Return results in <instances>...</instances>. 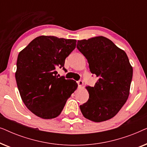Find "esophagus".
I'll return each mask as SVG.
<instances>
[{
	"instance_id": "obj_1",
	"label": "esophagus",
	"mask_w": 147,
	"mask_h": 147,
	"mask_svg": "<svg viewBox=\"0 0 147 147\" xmlns=\"http://www.w3.org/2000/svg\"><path fill=\"white\" fill-rule=\"evenodd\" d=\"M78 84L79 87H82V86H83L84 85V82L83 81H82V80H79V81L78 82Z\"/></svg>"
}]
</instances>
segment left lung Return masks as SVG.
Instances as JSON below:
<instances>
[{"instance_id": "left-lung-1", "label": "left lung", "mask_w": 147, "mask_h": 147, "mask_svg": "<svg viewBox=\"0 0 147 147\" xmlns=\"http://www.w3.org/2000/svg\"><path fill=\"white\" fill-rule=\"evenodd\" d=\"M77 48L88 59L92 74L99 78L94 87H86L89 99L80 106L82 113L93 122L109 120L129 96L133 69L128 56L103 36L78 40Z\"/></svg>"}]
</instances>
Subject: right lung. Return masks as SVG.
I'll return each instance as SVG.
<instances>
[{
  "mask_svg": "<svg viewBox=\"0 0 147 147\" xmlns=\"http://www.w3.org/2000/svg\"><path fill=\"white\" fill-rule=\"evenodd\" d=\"M76 39L42 35L20 51L15 78L21 99L27 108L43 119L61 114L78 84L57 76L65 59L76 48Z\"/></svg>",
  "mask_w": 147,
  "mask_h": 147,
  "instance_id": "add662e5",
  "label": "right lung"
}]
</instances>
